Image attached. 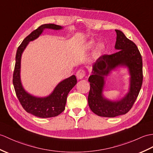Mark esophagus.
I'll use <instances>...</instances> for the list:
<instances>
[{"mask_svg": "<svg viewBox=\"0 0 153 153\" xmlns=\"http://www.w3.org/2000/svg\"><path fill=\"white\" fill-rule=\"evenodd\" d=\"M85 74H86V72L84 70H79L76 73V76L78 79H81L85 76Z\"/></svg>", "mask_w": 153, "mask_h": 153, "instance_id": "obj_1", "label": "esophagus"}]
</instances>
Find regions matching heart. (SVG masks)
<instances>
[{
  "instance_id": "b5f03b06",
  "label": "heart",
  "mask_w": 153,
  "mask_h": 153,
  "mask_svg": "<svg viewBox=\"0 0 153 153\" xmlns=\"http://www.w3.org/2000/svg\"><path fill=\"white\" fill-rule=\"evenodd\" d=\"M88 47H91L92 45H93V42H89V44H88ZM103 49V45L102 44H99L97 46V50L98 52H100Z\"/></svg>"
}]
</instances>
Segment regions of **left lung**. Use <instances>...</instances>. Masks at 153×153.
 Masks as SVG:
<instances>
[{
    "label": "left lung",
    "mask_w": 153,
    "mask_h": 153,
    "mask_svg": "<svg viewBox=\"0 0 153 153\" xmlns=\"http://www.w3.org/2000/svg\"><path fill=\"white\" fill-rule=\"evenodd\" d=\"M115 48L119 51L100 56L93 65L92 75L88 78L90 91L88 104L91 111L100 117H115L128 112L138 97L143 83V62L139 49L122 31L115 30ZM123 65L127 66L129 70L130 91L121 100L110 101L102 95L104 77L117 67Z\"/></svg>",
    "instance_id": "1"
}]
</instances>
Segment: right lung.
I'll return each instance as SVG.
<instances>
[{
  "label": "right lung",
  "mask_w": 153,
  "mask_h": 153,
  "mask_svg": "<svg viewBox=\"0 0 153 153\" xmlns=\"http://www.w3.org/2000/svg\"><path fill=\"white\" fill-rule=\"evenodd\" d=\"M45 28L60 30L62 27L55 24L42 25L25 38L17 48L13 74L14 89L20 104L27 112L40 118H49L60 114L65 109L67 96L77 83L76 77L74 75L70 76L59 83L53 93L45 98L33 97L25 91L20 79L21 55L28 42L36 39Z\"/></svg>",
  "instance_id": "obj_1"
}]
</instances>
